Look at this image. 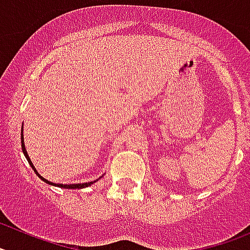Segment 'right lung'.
<instances>
[{"label": "right lung", "instance_id": "obj_1", "mask_svg": "<svg viewBox=\"0 0 250 250\" xmlns=\"http://www.w3.org/2000/svg\"><path fill=\"white\" fill-rule=\"evenodd\" d=\"M21 146H22V151H23V154H25L26 159H27L28 164H30L31 167H32V169H34V171H35V173L37 174V176H40V178L42 179V180H43V182H45V183H47V184H50V185H57V187H60V188H65V189H81V188L90 187V185H91V184H94V183H95V182H90V183H83V184H70V185H63V184H55V183H51V182H48V180H46V179H43L42 176H41V175H40L39 173H37V171H36V169H35V167H34V165H32V163H31L30 158H28V155H27V151H26L25 144H23V136H22V143H21Z\"/></svg>", "mask_w": 250, "mask_h": 250}]
</instances>
